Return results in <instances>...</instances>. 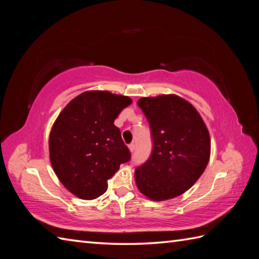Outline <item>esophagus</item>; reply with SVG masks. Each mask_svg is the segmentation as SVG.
Segmentation results:
<instances>
[{
    "mask_svg": "<svg viewBox=\"0 0 259 259\" xmlns=\"http://www.w3.org/2000/svg\"><path fill=\"white\" fill-rule=\"evenodd\" d=\"M135 149H136V146H135V144H130V145H129V150H130L131 152H134V151H135Z\"/></svg>",
    "mask_w": 259,
    "mask_h": 259,
    "instance_id": "34e87169",
    "label": "esophagus"
}]
</instances>
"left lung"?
<instances>
[{
    "instance_id": "obj_1",
    "label": "left lung",
    "mask_w": 259,
    "mask_h": 259,
    "mask_svg": "<svg viewBox=\"0 0 259 259\" xmlns=\"http://www.w3.org/2000/svg\"><path fill=\"white\" fill-rule=\"evenodd\" d=\"M138 106L149 122L152 151L136 169L139 190L152 200L175 198L205 171L210 139L197 110L175 95L141 98Z\"/></svg>"
}]
</instances>
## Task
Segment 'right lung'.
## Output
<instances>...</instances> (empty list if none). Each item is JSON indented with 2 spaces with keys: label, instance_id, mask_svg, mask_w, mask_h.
<instances>
[{
  "label": "right lung",
  "instance_id": "obj_1",
  "mask_svg": "<svg viewBox=\"0 0 259 259\" xmlns=\"http://www.w3.org/2000/svg\"><path fill=\"white\" fill-rule=\"evenodd\" d=\"M133 103L108 91H88L60 113L49 139L50 160L63 186L82 199L106 192L108 180L131 153L114 120Z\"/></svg>",
  "mask_w": 259,
  "mask_h": 259
}]
</instances>
